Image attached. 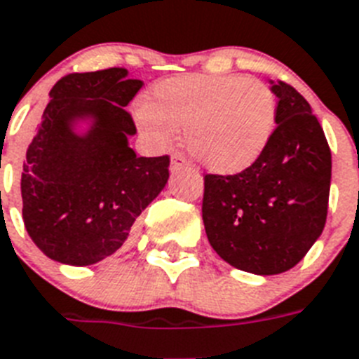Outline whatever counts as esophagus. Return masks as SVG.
<instances>
[{
	"instance_id": "esophagus-1",
	"label": "esophagus",
	"mask_w": 359,
	"mask_h": 359,
	"mask_svg": "<svg viewBox=\"0 0 359 359\" xmlns=\"http://www.w3.org/2000/svg\"><path fill=\"white\" fill-rule=\"evenodd\" d=\"M182 168H188V161H186L184 156L179 155V153L171 156V171H179Z\"/></svg>"
}]
</instances>
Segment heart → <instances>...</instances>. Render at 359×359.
Here are the masks:
<instances>
[{"mask_svg": "<svg viewBox=\"0 0 359 359\" xmlns=\"http://www.w3.org/2000/svg\"><path fill=\"white\" fill-rule=\"evenodd\" d=\"M276 96L266 83L239 74H180L151 91L137 107V123L151 142H173L184 129L189 153L219 175L254 164L272 140Z\"/></svg>", "mask_w": 359, "mask_h": 359, "instance_id": "b5f03b06", "label": "heart"}]
</instances>
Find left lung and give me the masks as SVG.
<instances>
[{"instance_id":"left-lung-1","label":"left lung","mask_w":359,"mask_h":359,"mask_svg":"<svg viewBox=\"0 0 359 359\" xmlns=\"http://www.w3.org/2000/svg\"><path fill=\"white\" fill-rule=\"evenodd\" d=\"M277 113L272 140L237 175L204 177L208 241L243 272L276 276L296 266L325 228L332 156L309 102L272 82Z\"/></svg>"}]
</instances>
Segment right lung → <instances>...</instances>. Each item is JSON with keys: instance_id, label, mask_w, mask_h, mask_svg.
<instances>
[{"instance_id": "1", "label": "right lung", "mask_w": 359, "mask_h": 359, "mask_svg": "<svg viewBox=\"0 0 359 359\" xmlns=\"http://www.w3.org/2000/svg\"><path fill=\"white\" fill-rule=\"evenodd\" d=\"M142 86L113 67L72 72L50 89L23 162L21 198L29 236L53 261L87 266L113 255L170 179V156L129 147L137 128L123 107Z\"/></svg>"}]
</instances>
